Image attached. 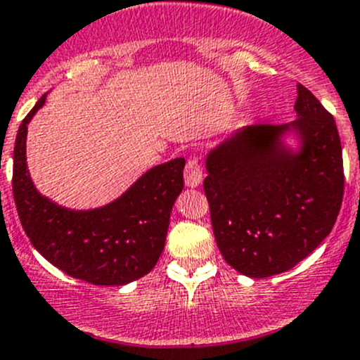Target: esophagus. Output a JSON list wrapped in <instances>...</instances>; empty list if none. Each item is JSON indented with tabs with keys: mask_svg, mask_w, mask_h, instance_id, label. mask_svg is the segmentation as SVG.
Instances as JSON below:
<instances>
[{
	"mask_svg": "<svg viewBox=\"0 0 360 360\" xmlns=\"http://www.w3.org/2000/svg\"><path fill=\"white\" fill-rule=\"evenodd\" d=\"M202 179H203L202 163L198 162L197 158L188 160L186 169H184V183H186V186L197 188L198 184L202 183Z\"/></svg>",
	"mask_w": 360,
	"mask_h": 360,
	"instance_id": "esophagus-1",
	"label": "esophagus"
}]
</instances>
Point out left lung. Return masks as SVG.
Returning <instances> with one entry per match:
<instances>
[{"instance_id":"obj_1","label":"left lung","mask_w":360,"mask_h":360,"mask_svg":"<svg viewBox=\"0 0 360 360\" xmlns=\"http://www.w3.org/2000/svg\"><path fill=\"white\" fill-rule=\"evenodd\" d=\"M288 125L237 130L205 160L203 191L226 263L264 278L291 270L331 233L343 200V157L336 122L303 85ZM294 131L300 150L281 137Z\"/></svg>"}]
</instances>
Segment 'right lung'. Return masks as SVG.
Here are the masks:
<instances>
[{"mask_svg": "<svg viewBox=\"0 0 360 360\" xmlns=\"http://www.w3.org/2000/svg\"><path fill=\"white\" fill-rule=\"evenodd\" d=\"M45 97L22 120L13 150V200L25 235L45 259L72 278L94 285H123L144 277L165 248L186 162L174 158L153 167L122 197L99 209L57 205L36 190L25 163L27 123Z\"/></svg>", "mask_w": 360, "mask_h": 360, "instance_id": "obj_1", "label": "right lung"}]
</instances>
